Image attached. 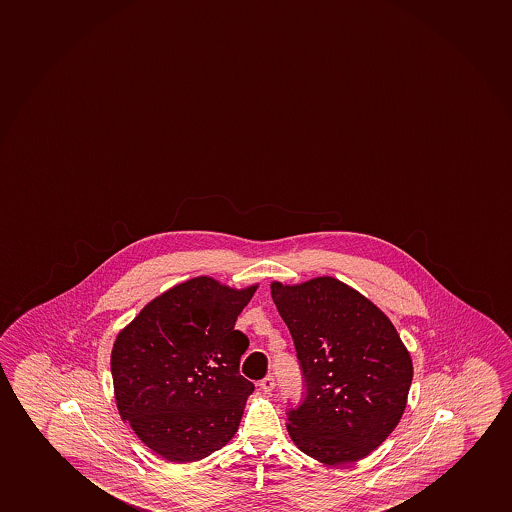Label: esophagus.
<instances>
[{"mask_svg":"<svg viewBox=\"0 0 512 512\" xmlns=\"http://www.w3.org/2000/svg\"><path fill=\"white\" fill-rule=\"evenodd\" d=\"M259 386H261V389H263L265 393H271V391L275 389V379H273V376L265 377Z\"/></svg>","mask_w":512,"mask_h":512,"instance_id":"34e87169","label":"esophagus"}]
</instances>
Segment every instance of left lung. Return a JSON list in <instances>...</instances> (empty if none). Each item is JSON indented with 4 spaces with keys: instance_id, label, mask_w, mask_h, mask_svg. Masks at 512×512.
Here are the masks:
<instances>
[{
    "instance_id": "obj_1",
    "label": "left lung",
    "mask_w": 512,
    "mask_h": 512,
    "mask_svg": "<svg viewBox=\"0 0 512 512\" xmlns=\"http://www.w3.org/2000/svg\"><path fill=\"white\" fill-rule=\"evenodd\" d=\"M270 288L306 377V401L288 413V434L326 466L364 459L405 413L413 379L408 348L388 316L338 278Z\"/></svg>"
}]
</instances>
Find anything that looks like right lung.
I'll return each instance as SVG.
<instances>
[{"instance_id": "add662e5", "label": "right lung", "mask_w": 512, "mask_h": 512, "mask_svg": "<svg viewBox=\"0 0 512 512\" xmlns=\"http://www.w3.org/2000/svg\"><path fill=\"white\" fill-rule=\"evenodd\" d=\"M256 290L258 283L189 278L150 300L116 336L119 415L165 461H200L239 429L254 384L239 374L249 340L234 326Z\"/></svg>"}]
</instances>
